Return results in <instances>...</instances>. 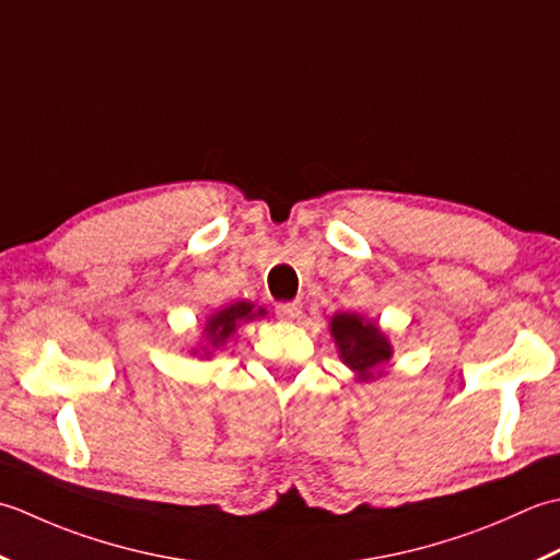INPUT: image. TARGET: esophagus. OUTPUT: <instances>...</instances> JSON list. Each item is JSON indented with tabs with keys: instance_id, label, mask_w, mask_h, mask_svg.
I'll return each mask as SVG.
<instances>
[{
	"instance_id": "1",
	"label": "esophagus",
	"mask_w": 560,
	"mask_h": 560,
	"mask_svg": "<svg viewBox=\"0 0 560 560\" xmlns=\"http://www.w3.org/2000/svg\"><path fill=\"white\" fill-rule=\"evenodd\" d=\"M276 314L282 318V322H294V318L302 314V304L300 302H280L276 306Z\"/></svg>"
}]
</instances>
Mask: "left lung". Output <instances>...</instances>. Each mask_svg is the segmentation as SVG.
<instances>
[{
    "label": "left lung",
    "instance_id": "left-lung-1",
    "mask_svg": "<svg viewBox=\"0 0 560 560\" xmlns=\"http://www.w3.org/2000/svg\"><path fill=\"white\" fill-rule=\"evenodd\" d=\"M330 338L348 370L355 372L358 382L380 380L389 364L394 348L380 324L355 312H338L330 316Z\"/></svg>",
    "mask_w": 560,
    "mask_h": 560
}]
</instances>
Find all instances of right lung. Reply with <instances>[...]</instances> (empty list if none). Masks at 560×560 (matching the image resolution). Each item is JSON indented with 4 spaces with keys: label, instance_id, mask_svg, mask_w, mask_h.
<instances>
[{
    "label": "right lung",
    "instance_id": "1",
    "mask_svg": "<svg viewBox=\"0 0 560 560\" xmlns=\"http://www.w3.org/2000/svg\"><path fill=\"white\" fill-rule=\"evenodd\" d=\"M268 312L264 306H256L254 302L238 300L222 306L214 314L205 318L202 326V338L196 348H190V355H198L200 360H210L217 350H222L230 338L236 334V328L242 324L254 322V318L266 316Z\"/></svg>",
    "mask_w": 560,
    "mask_h": 560
}]
</instances>
